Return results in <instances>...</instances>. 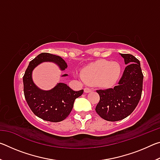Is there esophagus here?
Masks as SVG:
<instances>
[{
	"label": "esophagus",
	"mask_w": 160,
	"mask_h": 160,
	"mask_svg": "<svg viewBox=\"0 0 160 160\" xmlns=\"http://www.w3.org/2000/svg\"><path fill=\"white\" fill-rule=\"evenodd\" d=\"M84 91H85V92L88 93V92H92V89L90 88H85V89H84Z\"/></svg>",
	"instance_id": "esophagus-1"
}]
</instances>
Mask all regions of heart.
Masks as SVG:
<instances>
[{"instance_id": "b5f03b06", "label": "heart", "mask_w": 160, "mask_h": 160, "mask_svg": "<svg viewBox=\"0 0 160 160\" xmlns=\"http://www.w3.org/2000/svg\"><path fill=\"white\" fill-rule=\"evenodd\" d=\"M121 66L118 62L101 60L87 66L82 71V78L88 83H97L102 88H111L119 79Z\"/></svg>"}]
</instances>
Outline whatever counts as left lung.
I'll list each match as a JSON object with an SVG mask.
<instances>
[{
	"mask_svg": "<svg viewBox=\"0 0 160 160\" xmlns=\"http://www.w3.org/2000/svg\"><path fill=\"white\" fill-rule=\"evenodd\" d=\"M127 64L118 85L113 88L98 90L99 102L95 108L100 117L117 121L133 112L140 99L143 75L138 59L128 53H120Z\"/></svg>",
	"mask_w": 160,
	"mask_h": 160,
	"instance_id": "obj_1",
	"label": "left lung"
}]
</instances>
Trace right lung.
<instances>
[{
    "instance_id": "add662e5",
    "label": "right lung",
    "mask_w": 160,
    "mask_h": 160,
    "mask_svg": "<svg viewBox=\"0 0 160 160\" xmlns=\"http://www.w3.org/2000/svg\"><path fill=\"white\" fill-rule=\"evenodd\" d=\"M45 61L56 63L62 70L68 67L60 56L48 53H40L29 62L23 76L24 94L29 108L37 116L51 122H60L70 114L75 99L82 95L84 90L74 91L61 82L48 91L38 88L32 80V70ZM67 75L64 74L62 76Z\"/></svg>"
}]
</instances>
